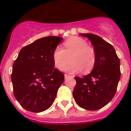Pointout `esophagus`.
I'll use <instances>...</instances> for the list:
<instances>
[{"label": "esophagus", "mask_w": 131, "mask_h": 131, "mask_svg": "<svg viewBox=\"0 0 131 131\" xmlns=\"http://www.w3.org/2000/svg\"><path fill=\"white\" fill-rule=\"evenodd\" d=\"M70 75H67V74H64V78H65V79H67V78H68V77H70Z\"/></svg>", "instance_id": "obj_1"}]
</instances>
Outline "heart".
I'll use <instances>...</instances> for the list:
<instances>
[{"label": "heart", "instance_id": "b5f03b06", "mask_svg": "<svg viewBox=\"0 0 131 131\" xmlns=\"http://www.w3.org/2000/svg\"><path fill=\"white\" fill-rule=\"evenodd\" d=\"M64 49L58 46L53 52L52 58L55 66L63 70L66 66L72 63L65 68L70 73H76L84 71L89 73L94 67L96 61L95 50L85 40L78 37L68 39L63 43Z\"/></svg>", "mask_w": 131, "mask_h": 131}]
</instances>
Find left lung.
<instances>
[{"label":"left lung","mask_w":131,"mask_h":131,"mask_svg":"<svg viewBox=\"0 0 131 131\" xmlns=\"http://www.w3.org/2000/svg\"><path fill=\"white\" fill-rule=\"evenodd\" d=\"M94 46L96 61L92 72L82 77H75L73 92L76 103L88 110H97L114 97L121 78L120 59L113 46L97 35L80 34Z\"/></svg>","instance_id":"1"}]
</instances>
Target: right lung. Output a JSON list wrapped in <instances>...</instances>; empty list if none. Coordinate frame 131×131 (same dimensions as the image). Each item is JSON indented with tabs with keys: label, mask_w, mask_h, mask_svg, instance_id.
Segmentation results:
<instances>
[{
	"label": "right lung",
	"mask_w": 131,
	"mask_h": 131,
	"mask_svg": "<svg viewBox=\"0 0 131 131\" xmlns=\"http://www.w3.org/2000/svg\"><path fill=\"white\" fill-rule=\"evenodd\" d=\"M63 38L49 36L21 49L11 74L14 95L21 106L35 113L43 112L53 103L63 73L54 68L53 52Z\"/></svg>",
	"instance_id": "obj_1"
}]
</instances>
